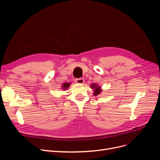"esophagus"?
I'll return each instance as SVG.
<instances>
[{"instance_id": "1", "label": "esophagus", "mask_w": 160, "mask_h": 160, "mask_svg": "<svg viewBox=\"0 0 160 160\" xmlns=\"http://www.w3.org/2000/svg\"><path fill=\"white\" fill-rule=\"evenodd\" d=\"M75 82H77V83H83V82H84V80H83V78H77V79H76Z\"/></svg>"}]
</instances>
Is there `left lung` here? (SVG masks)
<instances>
[{"mask_svg":"<svg viewBox=\"0 0 160 160\" xmlns=\"http://www.w3.org/2000/svg\"><path fill=\"white\" fill-rule=\"evenodd\" d=\"M90 86H91V88L94 89L93 95H94L95 96H97V95H99V94L102 92L101 87L98 86V84H96V83H92L91 85H90Z\"/></svg>","mask_w":160,"mask_h":160,"instance_id":"1","label":"left lung"}]
</instances>
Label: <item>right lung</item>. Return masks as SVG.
<instances>
[{"instance_id":"right-lung-1","label":"right lung","mask_w":160,"mask_h":160,"mask_svg":"<svg viewBox=\"0 0 160 160\" xmlns=\"http://www.w3.org/2000/svg\"><path fill=\"white\" fill-rule=\"evenodd\" d=\"M70 85H71V83H63V84H62V88L63 89H64V90L67 89L70 86Z\"/></svg>"}]
</instances>
